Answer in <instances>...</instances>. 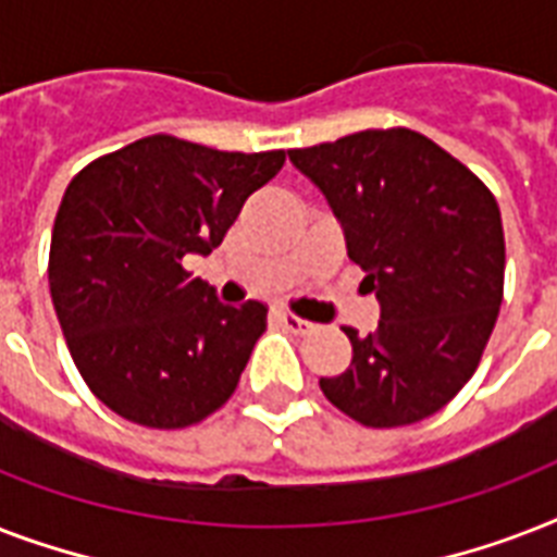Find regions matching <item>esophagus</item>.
Returning <instances> with one entry per match:
<instances>
[{"label":"esophagus","mask_w":557,"mask_h":557,"mask_svg":"<svg viewBox=\"0 0 557 557\" xmlns=\"http://www.w3.org/2000/svg\"><path fill=\"white\" fill-rule=\"evenodd\" d=\"M277 321L283 323L288 332H295V335H309V332H314V323L304 321V318H297V314L292 312H283V309L277 312Z\"/></svg>","instance_id":"34e87169"}]
</instances>
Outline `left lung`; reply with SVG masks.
I'll use <instances>...</instances> for the list:
<instances>
[{
    "instance_id": "left-lung-1",
    "label": "left lung",
    "mask_w": 557,
    "mask_h": 557,
    "mask_svg": "<svg viewBox=\"0 0 557 557\" xmlns=\"http://www.w3.org/2000/svg\"><path fill=\"white\" fill-rule=\"evenodd\" d=\"M330 201L381 321L344 326L352 361L323 396L364 428L422 422L474 375L503 304L500 208L431 138L393 126L292 150Z\"/></svg>"
}]
</instances>
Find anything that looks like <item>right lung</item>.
Here are the masks:
<instances>
[{"label": "right lung", "mask_w": 557, "mask_h": 557, "mask_svg": "<svg viewBox=\"0 0 557 557\" xmlns=\"http://www.w3.org/2000/svg\"><path fill=\"white\" fill-rule=\"evenodd\" d=\"M283 161L147 135L69 182L48 286L74 364L109 410L176 431L234 396L269 309L219 304L182 260L213 251Z\"/></svg>", "instance_id": "obj_1"}]
</instances>
